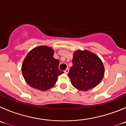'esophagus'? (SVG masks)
Segmentation results:
<instances>
[{
  "label": "esophagus",
  "instance_id": "1",
  "mask_svg": "<svg viewBox=\"0 0 126 126\" xmlns=\"http://www.w3.org/2000/svg\"><path fill=\"white\" fill-rule=\"evenodd\" d=\"M68 72H69V69L68 68L66 69V70H64V73L68 74Z\"/></svg>",
  "mask_w": 126,
  "mask_h": 126
}]
</instances>
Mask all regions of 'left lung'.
Segmentation results:
<instances>
[{"label": "left lung", "mask_w": 126, "mask_h": 126, "mask_svg": "<svg viewBox=\"0 0 126 126\" xmlns=\"http://www.w3.org/2000/svg\"><path fill=\"white\" fill-rule=\"evenodd\" d=\"M73 66L68 76L72 85L80 91L97 86L104 75V67L96 54L88 50H77L73 53Z\"/></svg>", "instance_id": "1"}]
</instances>
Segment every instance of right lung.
<instances>
[{
	"label": "right lung",
	"instance_id": "1",
	"mask_svg": "<svg viewBox=\"0 0 126 126\" xmlns=\"http://www.w3.org/2000/svg\"><path fill=\"white\" fill-rule=\"evenodd\" d=\"M54 53L47 46L35 47L28 53L22 63V72L29 85L44 91L56 84L58 76L64 72L58 69L60 62L54 58Z\"/></svg>",
	"mask_w": 126,
	"mask_h": 126
}]
</instances>
